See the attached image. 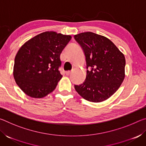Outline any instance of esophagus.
Segmentation results:
<instances>
[{"label": "esophagus", "mask_w": 146, "mask_h": 146, "mask_svg": "<svg viewBox=\"0 0 146 146\" xmlns=\"http://www.w3.org/2000/svg\"><path fill=\"white\" fill-rule=\"evenodd\" d=\"M71 73V71H66V75L68 76V75H70Z\"/></svg>", "instance_id": "1"}]
</instances>
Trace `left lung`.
Here are the masks:
<instances>
[{
	"label": "left lung",
	"instance_id": "left-lung-1",
	"mask_svg": "<svg viewBox=\"0 0 146 146\" xmlns=\"http://www.w3.org/2000/svg\"><path fill=\"white\" fill-rule=\"evenodd\" d=\"M74 37L84 51L88 69L85 81L75 85V90L90 102H101L108 99L124 80V55L104 36L88 31Z\"/></svg>",
	"mask_w": 146,
	"mask_h": 146
}]
</instances>
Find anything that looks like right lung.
<instances>
[{"mask_svg": "<svg viewBox=\"0 0 146 146\" xmlns=\"http://www.w3.org/2000/svg\"><path fill=\"white\" fill-rule=\"evenodd\" d=\"M71 35L45 31L26 42L15 58L13 77L29 97L41 98L55 90L62 77L58 71L62 51Z\"/></svg>", "mask_w": 146, "mask_h": 146, "instance_id": "right-lung-1", "label": "right lung"}]
</instances>
